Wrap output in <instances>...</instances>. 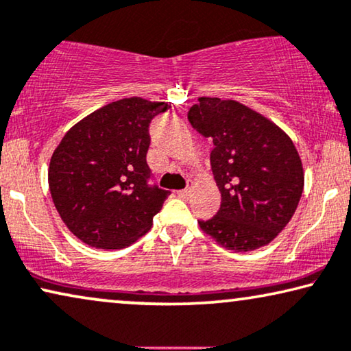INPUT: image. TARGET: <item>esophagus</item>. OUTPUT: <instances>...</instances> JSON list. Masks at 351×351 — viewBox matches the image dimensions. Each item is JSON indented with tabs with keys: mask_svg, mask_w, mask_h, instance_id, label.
<instances>
[{
	"mask_svg": "<svg viewBox=\"0 0 351 351\" xmlns=\"http://www.w3.org/2000/svg\"><path fill=\"white\" fill-rule=\"evenodd\" d=\"M178 197H181V199H189L191 197V187H186V189H181L176 192Z\"/></svg>",
	"mask_w": 351,
	"mask_h": 351,
	"instance_id": "34e87169",
	"label": "esophagus"
}]
</instances>
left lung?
Instances as JSON below:
<instances>
[{
  "label": "left lung",
  "mask_w": 351,
  "mask_h": 351,
  "mask_svg": "<svg viewBox=\"0 0 351 351\" xmlns=\"http://www.w3.org/2000/svg\"><path fill=\"white\" fill-rule=\"evenodd\" d=\"M187 119L213 140L210 162L221 192V208L199 221L202 230L232 251L270 243L293 218L304 191L294 143L274 122L234 100L202 97Z\"/></svg>",
  "instance_id": "left-lung-1"
}]
</instances>
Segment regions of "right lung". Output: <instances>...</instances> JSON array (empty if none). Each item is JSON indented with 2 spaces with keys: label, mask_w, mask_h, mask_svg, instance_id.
<instances>
[{
  "label": "right lung",
  "mask_w": 351,
  "mask_h": 351,
  "mask_svg": "<svg viewBox=\"0 0 351 351\" xmlns=\"http://www.w3.org/2000/svg\"><path fill=\"white\" fill-rule=\"evenodd\" d=\"M169 108L138 97L112 101L77 122L53 151V205L84 243L125 248L149 230L170 195L151 184L149 124Z\"/></svg>",
  "instance_id": "obj_1"
}]
</instances>
